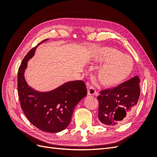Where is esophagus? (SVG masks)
Segmentation results:
<instances>
[{
    "label": "esophagus",
    "instance_id": "obj_1",
    "mask_svg": "<svg viewBox=\"0 0 157 157\" xmlns=\"http://www.w3.org/2000/svg\"><path fill=\"white\" fill-rule=\"evenodd\" d=\"M87 88H88V95H92V96H94V95L98 94L96 90H95L94 87L92 86V85L89 84V83H87Z\"/></svg>",
    "mask_w": 157,
    "mask_h": 157
}]
</instances>
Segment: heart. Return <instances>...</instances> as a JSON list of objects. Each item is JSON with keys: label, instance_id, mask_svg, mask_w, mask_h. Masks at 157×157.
<instances>
[{"label": "heart", "instance_id": "heart-1", "mask_svg": "<svg viewBox=\"0 0 157 157\" xmlns=\"http://www.w3.org/2000/svg\"><path fill=\"white\" fill-rule=\"evenodd\" d=\"M96 59L98 63L104 64L98 71V78L106 87H116L124 82L134 69V61L131 57L122 54L115 48H100Z\"/></svg>", "mask_w": 157, "mask_h": 157}]
</instances>
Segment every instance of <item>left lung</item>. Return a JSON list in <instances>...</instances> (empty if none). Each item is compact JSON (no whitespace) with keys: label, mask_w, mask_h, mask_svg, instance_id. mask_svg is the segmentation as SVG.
Wrapping results in <instances>:
<instances>
[{"label":"left lung","mask_w":157,"mask_h":157,"mask_svg":"<svg viewBox=\"0 0 157 157\" xmlns=\"http://www.w3.org/2000/svg\"><path fill=\"white\" fill-rule=\"evenodd\" d=\"M140 83L136 76L115 88L101 90L98 99V118L102 124L116 126L129 119L140 96Z\"/></svg>","instance_id":"1"}]
</instances>
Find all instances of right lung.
<instances>
[{
    "mask_svg": "<svg viewBox=\"0 0 157 157\" xmlns=\"http://www.w3.org/2000/svg\"><path fill=\"white\" fill-rule=\"evenodd\" d=\"M47 40L32 48L23 58L18 69L17 90L22 110L31 124L44 132L57 133L69 124L75 107L86 96L87 90L82 80L69 81L46 92L36 91L27 84L24 77L27 61L34 56L37 46Z\"/></svg>",
    "mask_w": 157,
    "mask_h": 157,
    "instance_id": "obj_1",
    "label": "right lung"
}]
</instances>
